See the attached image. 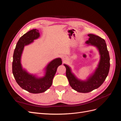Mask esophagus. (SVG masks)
<instances>
[{
  "label": "esophagus",
  "mask_w": 121,
  "mask_h": 121,
  "mask_svg": "<svg viewBox=\"0 0 121 121\" xmlns=\"http://www.w3.org/2000/svg\"><path fill=\"white\" fill-rule=\"evenodd\" d=\"M65 57H63V59H65Z\"/></svg>",
  "instance_id": "34e87169"
}]
</instances>
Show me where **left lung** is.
I'll return each mask as SVG.
<instances>
[{
	"mask_svg": "<svg viewBox=\"0 0 121 121\" xmlns=\"http://www.w3.org/2000/svg\"><path fill=\"white\" fill-rule=\"evenodd\" d=\"M89 40L86 43L96 46L100 54V60L94 75L86 81H81L77 79L71 72L67 65H64L66 68V76L69 85L73 89L81 93H88L98 88L103 83L108 75L110 67V58L105 40L93 34H89Z\"/></svg>",
	"mask_w": 121,
	"mask_h": 121,
	"instance_id": "8db88e82",
	"label": "left lung"
}]
</instances>
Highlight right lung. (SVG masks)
Masks as SVG:
<instances>
[{"label":"right lung","instance_id":"right-lung-1","mask_svg":"<svg viewBox=\"0 0 121 121\" xmlns=\"http://www.w3.org/2000/svg\"><path fill=\"white\" fill-rule=\"evenodd\" d=\"M39 36L37 29H33L25 34L17 42L13 55L12 71L14 78L22 88L32 93H42L50 88L58 67L62 64L60 58L53 60L47 65L45 77L40 79L23 70L21 64V56L24 47L38 38Z\"/></svg>","mask_w":121,"mask_h":121}]
</instances>
